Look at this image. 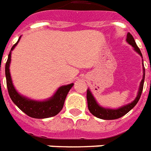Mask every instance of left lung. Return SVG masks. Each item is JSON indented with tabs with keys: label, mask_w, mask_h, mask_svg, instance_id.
Returning a JSON list of instances; mask_svg holds the SVG:
<instances>
[{
	"label": "left lung",
	"mask_w": 151,
	"mask_h": 151,
	"mask_svg": "<svg viewBox=\"0 0 151 151\" xmlns=\"http://www.w3.org/2000/svg\"><path fill=\"white\" fill-rule=\"evenodd\" d=\"M127 42L131 45L135 50L137 53L140 54V56H142V54L141 53V50L139 49L137 44H136L135 40L133 36L130 34L128 33L127 34ZM142 64H143V60H142ZM144 66V65H143ZM144 80H145V67H143V76H142V80L141 81V84H140V87H139L138 93L137 95V98H135V100L132 101L131 103H129L128 105H125L124 106L118 108V109H109V108H105L102 107L101 106H99L97 101L95 100L94 97L93 96L91 91L89 89L87 90V101H88V108L91 114L98 117L101 119H116L124 116L126 115L129 111H130L132 108L135 106L137 103L138 102L139 99L141 98V95H142V89H143V85H144Z\"/></svg>",
	"instance_id": "1"
}]
</instances>
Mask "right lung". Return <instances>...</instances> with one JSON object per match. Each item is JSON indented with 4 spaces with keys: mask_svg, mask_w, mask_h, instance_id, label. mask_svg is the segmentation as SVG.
Masks as SVG:
<instances>
[{
    "mask_svg": "<svg viewBox=\"0 0 151 151\" xmlns=\"http://www.w3.org/2000/svg\"><path fill=\"white\" fill-rule=\"evenodd\" d=\"M20 38L21 36L19 37L17 43L14 44V46L11 48L7 62L5 63V77H6V84H7L9 97L13 102L22 111L32 118L45 119L55 116L62 111L66 97L74 84L72 83L67 85L61 86L59 88H58V90L53 95V97L45 101H35L19 94L14 88L12 83L10 72H9V64L11 61V52L17 45V44L19 43Z\"/></svg>",
    "mask_w": 151,
    "mask_h": 151,
    "instance_id": "1",
    "label": "right lung"
}]
</instances>
